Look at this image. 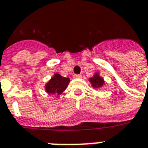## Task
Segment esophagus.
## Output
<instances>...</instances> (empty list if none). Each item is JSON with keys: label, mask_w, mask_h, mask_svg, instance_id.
Masks as SVG:
<instances>
[{"label": "esophagus", "mask_w": 148, "mask_h": 148, "mask_svg": "<svg viewBox=\"0 0 148 148\" xmlns=\"http://www.w3.org/2000/svg\"><path fill=\"white\" fill-rule=\"evenodd\" d=\"M74 78H81V77H82V75H81V74H74Z\"/></svg>", "instance_id": "esophagus-1"}]
</instances>
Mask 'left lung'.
Returning a JSON list of instances; mask_svg holds the SVG:
<instances>
[{
    "label": "left lung",
    "instance_id": "1",
    "mask_svg": "<svg viewBox=\"0 0 148 148\" xmlns=\"http://www.w3.org/2000/svg\"><path fill=\"white\" fill-rule=\"evenodd\" d=\"M90 83L92 84V86L94 88H98V87L102 86L104 85V80L102 77H101L97 74H96L93 77L90 78Z\"/></svg>",
    "mask_w": 148,
    "mask_h": 148
}]
</instances>
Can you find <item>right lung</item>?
Listing matches in <instances>:
<instances>
[{"instance_id":"obj_1","label":"right lung","mask_w":148,"mask_h":148,"mask_svg":"<svg viewBox=\"0 0 148 148\" xmlns=\"http://www.w3.org/2000/svg\"><path fill=\"white\" fill-rule=\"evenodd\" d=\"M69 82L70 79L68 77H62L60 74H55V76L46 84V91L47 93L51 94H60L66 89Z\"/></svg>"}]
</instances>
